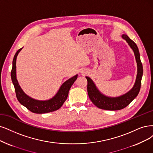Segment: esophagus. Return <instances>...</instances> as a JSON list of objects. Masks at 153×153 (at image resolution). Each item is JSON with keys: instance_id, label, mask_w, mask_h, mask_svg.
Listing matches in <instances>:
<instances>
[{"instance_id": "34e87169", "label": "esophagus", "mask_w": 153, "mask_h": 153, "mask_svg": "<svg viewBox=\"0 0 153 153\" xmlns=\"http://www.w3.org/2000/svg\"><path fill=\"white\" fill-rule=\"evenodd\" d=\"M81 72L82 74H87V71H82Z\"/></svg>"}]
</instances>
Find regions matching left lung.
<instances>
[{
	"mask_svg": "<svg viewBox=\"0 0 153 153\" xmlns=\"http://www.w3.org/2000/svg\"><path fill=\"white\" fill-rule=\"evenodd\" d=\"M122 38L125 39L128 45L133 50L137 67V73L135 83L132 88L123 95L117 97H110L101 93L96 84L89 77L86 76L88 81V93L89 99L98 108L106 110H119L123 109L131 103L138 95L140 85L141 79L143 74V65L140 59V53L138 47L131 39L123 34Z\"/></svg>",
	"mask_w": 153,
	"mask_h": 153,
	"instance_id": "left-lung-1",
	"label": "left lung"
}]
</instances>
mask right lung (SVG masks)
<instances>
[{
	"label": "right lung",
	"instance_id": "obj_1",
	"mask_svg": "<svg viewBox=\"0 0 153 153\" xmlns=\"http://www.w3.org/2000/svg\"><path fill=\"white\" fill-rule=\"evenodd\" d=\"M22 49V48L17 51L14 56L13 68L10 73L17 99L22 105L35 114H46L59 110L67 100L70 88L77 79L78 75L76 74L65 81L60 87L57 93L52 98L47 100H38L32 98L21 89L16 77V59Z\"/></svg>",
	"mask_w": 153,
	"mask_h": 153
}]
</instances>
